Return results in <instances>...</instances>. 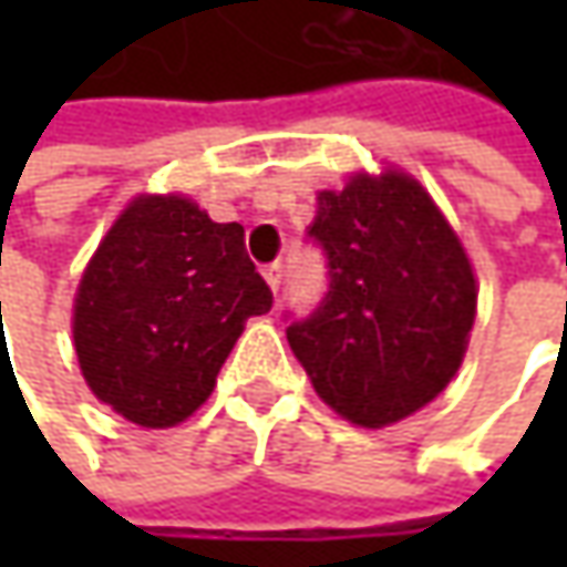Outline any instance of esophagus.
<instances>
[{"label":"esophagus","mask_w":567,"mask_h":567,"mask_svg":"<svg viewBox=\"0 0 567 567\" xmlns=\"http://www.w3.org/2000/svg\"><path fill=\"white\" fill-rule=\"evenodd\" d=\"M261 277H265V284H268L274 293H277V290H280V280H284V268L274 261V265H268V268L261 271Z\"/></svg>","instance_id":"obj_1"}]
</instances>
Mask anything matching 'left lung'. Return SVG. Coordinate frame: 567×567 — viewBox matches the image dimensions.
Returning a JSON list of instances; mask_svg holds the SVG:
<instances>
[{"mask_svg":"<svg viewBox=\"0 0 567 567\" xmlns=\"http://www.w3.org/2000/svg\"><path fill=\"white\" fill-rule=\"evenodd\" d=\"M309 236L328 255V296L287 328L316 394L340 420L384 429L445 391L467 357L476 274L442 207L406 169H357L321 188Z\"/></svg>","mask_w":567,"mask_h":567,"instance_id":"left-lung-1","label":"left lung"}]
</instances>
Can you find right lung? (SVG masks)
I'll list each match as a JSON object with an SVG mask.
<instances>
[{"label": "right lung", "mask_w": 567, "mask_h": 567, "mask_svg": "<svg viewBox=\"0 0 567 567\" xmlns=\"http://www.w3.org/2000/svg\"><path fill=\"white\" fill-rule=\"evenodd\" d=\"M268 309L239 224H214L183 192H142L78 280V365L122 420L169 429L210 398L246 321Z\"/></svg>", "instance_id": "1"}]
</instances>
